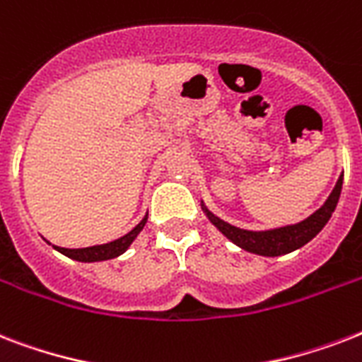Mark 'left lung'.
<instances>
[{
	"mask_svg": "<svg viewBox=\"0 0 362 362\" xmlns=\"http://www.w3.org/2000/svg\"><path fill=\"white\" fill-rule=\"evenodd\" d=\"M342 182L344 175H340L337 186L325 201V204L320 210H315L314 214L308 216L306 220L298 221L295 226L278 227V229H269V231H246V229H240V227H235L220 220L204 204H201V206H203L206 218L242 250L257 253V255H267V257H276V255H284V253L295 252L298 247H303L327 226V221L331 220L332 212L337 209L338 199H340Z\"/></svg>",
	"mask_w": 362,
	"mask_h": 362,
	"instance_id": "1",
	"label": "left lung"
}]
</instances>
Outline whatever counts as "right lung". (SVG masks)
I'll return each instance as SVG.
<instances>
[{
    "instance_id": "1",
    "label": "right lung",
    "mask_w": 362,
    "mask_h": 362,
    "mask_svg": "<svg viewBox=\"0 0 362 362\" xmlns=\"http://www.w3.org/2000/svg\"><path fill=\"white\" fill-rule=\"evenodd\" d=\"M148 216H144L141 220V223L136 227H133L127 235L116 238L112 242H107V244H99V246H90V247H76V250H69V247H59L54 246L59 253H64L67 257L75 259V261H82V263H93V261H107V259H115L118 255L127 250L131 246V242L135 240L136 235L142 231V227L146 226Z\"/></svg>"
}]
</instances>
